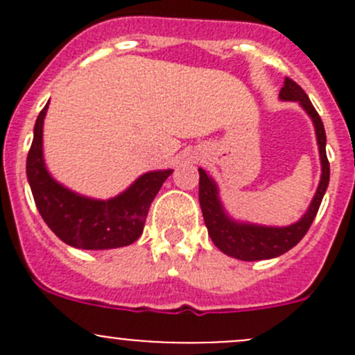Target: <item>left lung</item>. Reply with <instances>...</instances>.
<instances>
[{
    "instance_id": "1",
    "label": "left lung",
    "mask_w": 355,
    "mask_h": 355,
    "mask_svg": "<svg viewBox=\"0 0 355 355\" xmlns=\"http://www.w3.org/2000/svg\"><path fill=\"white\" fill-rule=\"evenodd\" d=\"M282 101H297L302 110L311 116L316 132L318 149L321 159V178L313 200L306 213L287 227H268V225L247 223L232 218L223 207L220 199L218 185L202 168H199V202L202 209L204 223L207 227L213 244L227 256L241 261H261L278 257L292 249L293 245L302 241L304 235L309 230L311 223L316 218L318 209L321 206L324 192L330 182V163L327 157V134H324L323 121L314 110L313 103L300 85H297L292 78H285L284 87L280 91Z\"/></svg>"
}]
</instances>
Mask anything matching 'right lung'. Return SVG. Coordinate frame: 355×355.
Returning a JSON list of instances; mask_svg holds the SVG:
<instances>
[{"label": "right lung", "mask_w": 355, "mask_h": 355, "mask_svg": "<svg viewBox=\"0 0 355 355\" xmlns=\"http://www.w3.org/2000/svg\"><path fill=\"white\" fill-rule=\"evenodd\" d=\"M48 106L49 101L35 120L27 156V180L42 220L60 241L77 249L105 250L134 244L144 230L153 199L173 170L148 171L106 200L70 191L51 177L44 163L42 127Z\"/></svg>", "instance_id": "obj_1"}]
</instances>
